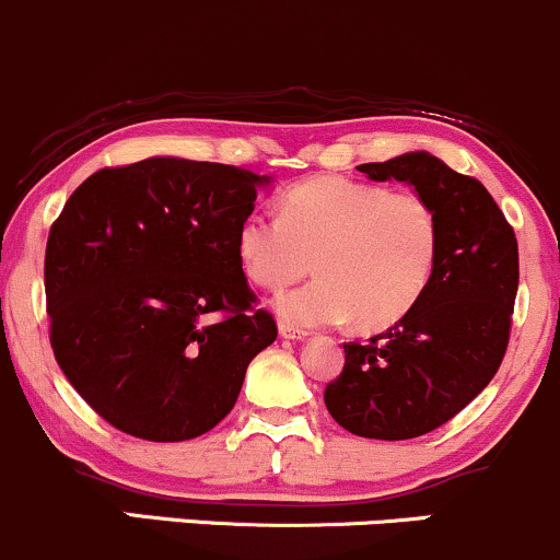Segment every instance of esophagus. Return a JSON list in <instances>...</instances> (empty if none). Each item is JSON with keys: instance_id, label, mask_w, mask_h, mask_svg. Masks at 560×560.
I'll list each match as a JSON object with an SVG mask.
<instances>
[{"instance_id": "obj_1", "label": "esophagus", "mask_w": 560, "mask_h": 560, "mask_svg": "<svg viewBox=\"0 0 560 560\" xmlns=\"http://www.w3.org/2000/svg\"><path fill=\"white\" fill-rule=\"evenodd\" d=\"M280 335L282 338H291V340H301V338H306V330L304 327H295V325H288V322H282L280 325Z\"/></svg>"}]
</instances>
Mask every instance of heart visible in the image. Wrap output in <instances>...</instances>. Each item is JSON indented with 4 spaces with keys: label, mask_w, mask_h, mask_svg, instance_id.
Segmentation results:
<instances>
[{
    "label": "heart",
    "mask_w": 560,
    "mask_h": 560,
    "mask_svg": "<svg viewBox=\"0 0 560 560\" xmlns=\"http://www.w3.org/2000/svg\"><path fill=\"white\" fill-rule=\"evenodd\" d=\"M238 261L265 291H282L312 269L319 278L278 299L291 325L361 330L396 325L422 301L440 259L435 207L413 190L325 175L282 196L280 217L248 214Z\"/></svg>",
    "instance_id": "1"
}]
</instances>
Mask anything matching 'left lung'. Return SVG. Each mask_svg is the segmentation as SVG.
<instances>
[{
	"mask_svg": "<svg viewBox=\"0 0 560 560\" xmlns=\"http://www.w3.org/2000/svg\"><path fill=\"white\" fill-rule=\"evenodd\" d=\"M372 180L411 183L435 207L440 259L404 319L346 343L325 406L359 438L411 440L443 427L495 377L518 291L514 228L488 188L424 151L361 164Z\"/></svg>",
	"mask_w": 560,
	"mask_h": 560,
	"instance_id": "1",
	"label": "left lung"
}]
</instances>
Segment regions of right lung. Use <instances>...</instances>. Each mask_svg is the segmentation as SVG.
<instances>
[{
    "mask_svg": "<svg viewBox=\"0 0 560 560\" xmlns=\"http://www.w3.org/2000/svg\"><path fill=\"white\" fill-rule=\"evenodd\" d=\"M261 183L233 164L154 156L85 177L51 222V351L115 430L154 443L203 435L278 338L235 246Z\"/></svg>",
    "mask_w": 560,
    "mask_h": 560,
    "instance_id": "1",
    "label": "right lung"
}]
</instances>
